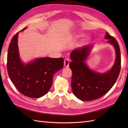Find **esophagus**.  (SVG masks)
<instances>
[{
    "label": "esophagus",
    "instance_id": "34e87169",
    "mask_svg": "<svg viewBox=\"0 0 128 128\" xmlns=\"http://www.w3.org/2000/svg\"><path fill=\"white\" fill-rule=\"evenodd\" d=\"M69 62H70V60H69V59H68V58L66 59L64 61V66L66 67H68Z\"/></svg>",
    "mask_w": 128,
    "mask_h": 128
}]
</instances>
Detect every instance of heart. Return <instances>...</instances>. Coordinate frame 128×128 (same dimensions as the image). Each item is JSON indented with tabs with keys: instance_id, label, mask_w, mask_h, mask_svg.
<instances>
[{
	"instance_id": "1",
	"label": "heart",
	"mask_w": 128,
	"mask_h": 128,
	"mask_svg": "<svg viewBox=\"0 0 128 128\" xmlns=\"http://www.w3.org/2000/svg\"><path fill=\"white\" fill-rule=\"evenodd\" d=\"M83 36H84V34L83 33H79V34H76V37H77V38H80V37H83ZM85 40H89V38L88 37H86Z\"/></svg>"
}]
</instances>
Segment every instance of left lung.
I'll list each match as a JSON object with an SVG mask.
<instances>
[{
	"label": "left lung",
	"mask_w": 128,
	"mask_h": 128,
	"mask_svg": "<svg viewBox=\"0 0 128 128\" xmlns=\"http://www.w3.org/2000/svg\"><path fill=\"white\" fill-rule=\"evenodd\" d=\"M113 45L116 51L113 67L106 73L90 70L85 61L92 48L86 46L74 50L70 54L72 60L69 64L72 71V88L74 94L82 101H91L100 98L110 90L116 81L121 70V52L117 40L106 32L104 37Z\"/></svg>",
	"instance_id": "left-lung-1"
}]
</instances>
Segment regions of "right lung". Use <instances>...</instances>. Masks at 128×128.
Masks as SVG:
<instances>
[{"label":"right lung","instance_id":"1","mask_svg":"<svg viewBox=\"0 0 128 128\" xmlns=\"http://www.w3.org/2000/svg\"><path fill=\"white\" fill-rule=\"evenodd\" d=\"M26 27L23 29L24 31ZM17 32L12 38L7 54V68L12 82L22 94L32 98L42 97L51 88L53 76L64 67V58H41L28 64L19 56Z\"/></svg>","mask_w":128,"mask_h":128}]
</instances>
